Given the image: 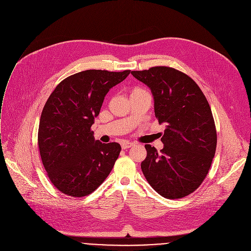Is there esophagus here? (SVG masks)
Returning <instances> with one entry per match:
<instances>
[{
    "instance_id": "1",
    "label": "esophagus",
    "mask_w": 251,
    "mask_h": 251,
    "mask_svg": "<svg viewBox=\"0 0 251 251\" xmlns=\"http://www.w3.org/2000/svg\"><path fill=\"white\" fill-rule=\"evenodd\" d=\"M131 146H133V143H132V142H128V141H124V142H122V148H123V149H127V148H129V147H131Z\"/></svg>"
}]
</instances>
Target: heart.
<instances>
[{
    "label": "heart",
    "mask_w": 251,
    "mask_h": 251,
    "mask_svg": "<svg viewBox=\"0 0 251 251\" xmlns=\"http://www.w3.org/2000/svg\"><path fill=\"white\" fill-rule=\"evenodd\" d=\"M141 91H143V90L140 89V88H134V89H132L130 94H135V93H138V92H141Z\"/></svg>",
    "instance_id": "heart-1"
}]
</instances>
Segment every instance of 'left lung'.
<instances>
[{
  "label": "left lung",
  "mask_w": 251,
  "mask_h": 251,
  "mask_svg": "<svg viewBox=\"0 0 251 251\" xmlns=\"http://www.w3.org/2000/svg\"><path fill=\"white\" fill-rule=\"evenodd\" d=\"M131 74L151 89L155 117L167 125L160 152L145 144L142 173L162 197L184 198L203 183L216 153L217 129L210 105L197 83L172 67L155 66Z\"/></svg>",
  "instance_id": "8db88e82"
}]
</instances>
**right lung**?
Segmentation results:
<instances>
[{
  "label": "right lung",
  "instance_id": "obj_1",
  "mask_svg": "<svg viewBox=\"0 0 251 251\" xmlns=\"http://www.w3.org/2000/svg\"><path fill=\"white\" fill-rule=\"evenodd\" d=\"M130 70H85L62 80L43 107L37 134L42 164L61 193L81 198L111 173L122 147L95 140L91 129L109 90Z\"/></svg>",
  "mask_w": 251,
  "mask_h": 251
}]
</instances>
